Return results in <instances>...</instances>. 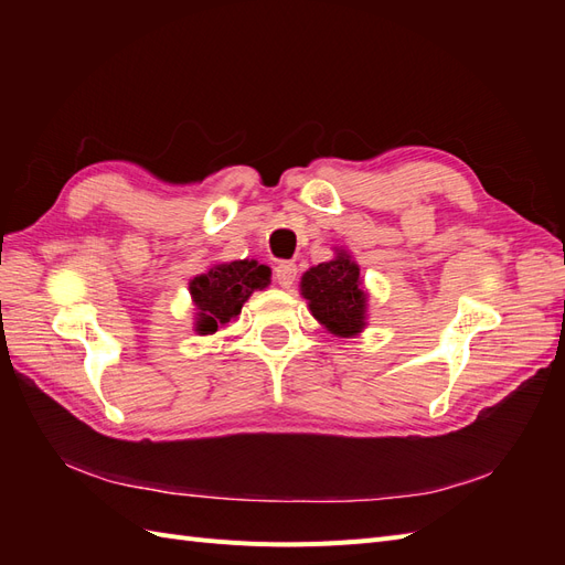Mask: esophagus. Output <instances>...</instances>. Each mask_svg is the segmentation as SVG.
Here are the masks:
<instances>
[{
  "label": "esophagus",
  "mask_w": 565,
  "mask_h": 565,
  "mask_svg": "<svg viewBox=\"0 0 565 565\" xmlns=\"http://www.w3.org/2000/svg\"><path fill=\"white\" fill-rule=\"evenodd\" d=\"M273 278H276L280 287H292L297 280V266L292 262H280L276 270H273Z\"/></svg>",
  "instance_id": "esophagus-1"
}]
</instances>
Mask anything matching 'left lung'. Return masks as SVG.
I'll use <instances>...</instances> for the list:
<instances>
[{
  "instance_id": "obj_1",
  "label": "left lung",
  "mask_w": 565,
  "mask_h": 565,
  "mask_svg": "<svg viewBox=\"0 0 565 565\" xmlns=\"http://www.w3.org/2000/svg\"><path fill=\"white\" fill-rule=\"evenodd\" d=\"M301 295L309 299L311 313L332 334L351 337L363 330L365 292L361 289V268L344 252H339L334 262L306 270Z\"/></svg>"
}]
</instances>
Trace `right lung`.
Segmentation results:
<instances>
[{
    "mask_svg": "<svg viewBox=\"0 0 565 565\" xmlns=\"http://www.w3.org/2000/svg\"><path fill=\"white\" fill-rule=\"evenodd\" d=\"M270 282V268L256 262H233L210 268L193 278L191 295L198 306V332L212 334L218 324L241 313L243 303L254 289H264Z\"/></svg>",
    "mask_w": 565,
    "mask_h": 565,
    "instance_id": "add662e5",
    "label": "right lung"
}]
</instances>
